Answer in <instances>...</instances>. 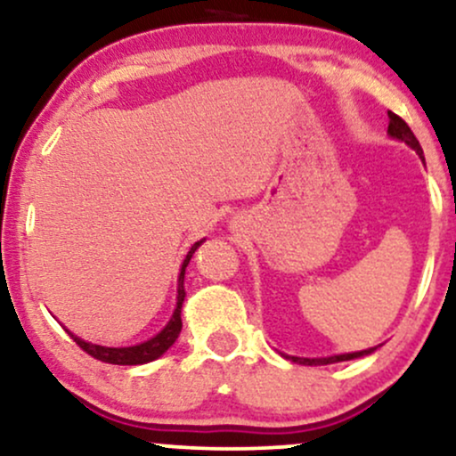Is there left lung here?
Instances as JSON below:
<instances>
[{
	"label": "left lung",
	"mask_w": 456,
	"mask_h": 456,
	"mask_svg": "<svg viewBox=\"0 0 456 456\" xmlns=\"http://www.w3.org/2000/svg\"><path fill=\"white\" fill-rule=\"evenodd\" d=\"M388 118H390V124H388V134L392 139L396 141H403L405 145H410V148L416 151L418 156H420L422 162H425V156H422V148L420 143H418V139L413 137L411 128L407 126L405 122L399 118L396 113L388 111ZM379 347V345H378ZM378 347H369V349H362V352H352V354H338V355H328V358H300V355H287V354H281L282 358L291 360V362L296 364H306V366H319V364H334V362H345V360H354V358H362V355H369L373 354Z\"/></svg>",
	"instance_id": "1"
}]
</instances>
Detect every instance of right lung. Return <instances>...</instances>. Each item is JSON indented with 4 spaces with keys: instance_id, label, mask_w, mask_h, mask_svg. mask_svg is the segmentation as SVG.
<instances>
[{
    "instance_id": "right-lung-1",
    "label": "right lung",
    "mask_w": 456,
    "mask_h": 456,
    "mask_svg": "<svg viewBox=\"0 0 456 456\" xmlns=\"http://www.w3.org/2000/svg\"><path fill=\"white\" fill-rule=\"evenodd\" d=\"M203 242H206V238L199 240V242L192 244L191 250H188L184 264H182V268H180V276H177V302H175L174 315H171L169 323H167V326L162 328L156 337H151L150 341H143L139 345H130V347H104V345L83 341V338H78L77 334H72L70 330H66V332L75 338V343L83 349V352H87L92 358L101 360V362L134 366V364H145V362H151V360L160 358V355L175 343V338L180 337V332H182V305H184V297H186V291H184L186 265L191 264V257L195 255V250Z\"/></svg>"
}]
</instances>
